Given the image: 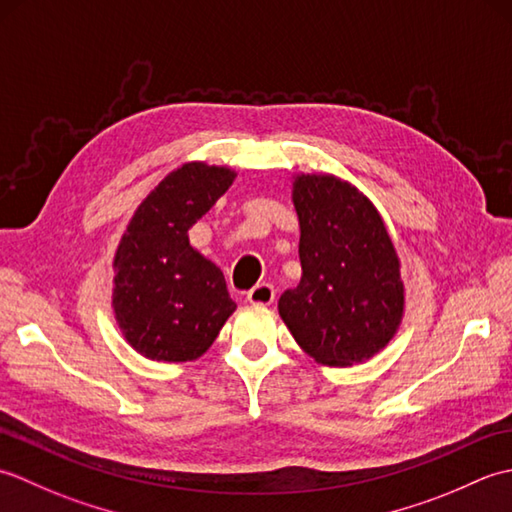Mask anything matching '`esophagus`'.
<instances>
[{"label": "esophagus", "mask_w": 512, "mask_h": 512, "mask_svg": "<svg viewBox=\"0 0 512 512\" xmlns=\"http://www.w3.org/2000/svg\"><path fill=\"white\" fill-rule=\"evenodd\" d=\"M253 306H270L275 301V288L270 284H257L253 290H248L246 297Z\"/></svg>", "instance_id": "esophagus-1"}]
</instances>
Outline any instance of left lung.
<instances>
[{
  "label": "left lung",
  "instance_id": "obj_1",
  "mask_svg": "<svg viewBox=\"0 0 512 512\" xmlns=\"http://www.w3.org/2000/svg\"><path fill=\"white\" fill-rule=\"evenodd\" d=\"M292 202L301 281L281 295L279 317L317 363H365L394 339L405 312L400 259L383 217L330 173L297 176Z\"/></svg>",
  "mask_w": 512,
  "mask_h": 512
}]
</instances>
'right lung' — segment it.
Instances as JSON below:
<instances>
[{"instance_id": "obj_1", "label": "right lung", "mask_w": 512, "mask_h": 512, "mask_svg": "<svg viewBox=\"0 0 512 512\" xmlns=\"http://www.w3.org/2000/svg\"><path fill=\"white\" fill-rule=\"evenodd\" d=\"M235 176L228 167L187 162L127 224L114 255L112 308L125 341L149 361H195L237 308L222 270L189 244V228Z\"/></svg>"}]
</instances>
